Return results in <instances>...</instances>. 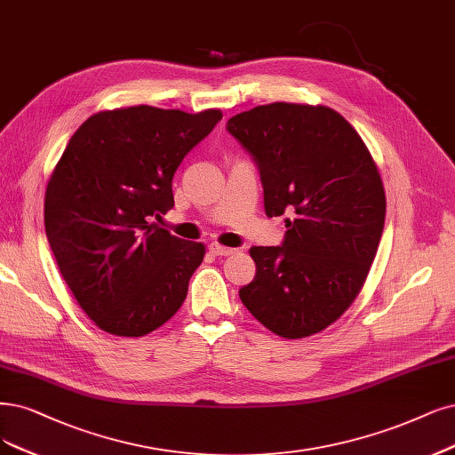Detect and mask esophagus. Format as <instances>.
<instances>
[{
    "mask_svg": "<svg viewBox=\"0 0 455 455\" xmlns=\"http://www.w3.org/2000/svg\"><path fill=\"white\" fill-rule=\"evenodd\" d=\"M234 251H236V249L219 245V243H210V253H213L215 257H228V255L234 253Z\"/></svg>",
    "mask_w": 455,
    "mask_h": 455,
    "instance_id": "1",
    "label": "esophagus"
}]
</instances>
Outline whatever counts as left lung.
Returning <instances> with one entry per match:
<instances>
[{"mask_svg":"<svg viewBox=\"0 0 455 455\" xmlns=\"http://www.w3.org/2000/svg\"><path fill=\"white\" fill-rule=\"evenodd\" d=\"M227 131L255 161L277 247H251L243 306L287 339L328 328L358 296L377 255L386 196L360 134L326 107L272 103L232 116Z\"/></svg>","mask_w":455,"mask_h":455,"instance_id":"1","label":"left lung"}]
</instances>
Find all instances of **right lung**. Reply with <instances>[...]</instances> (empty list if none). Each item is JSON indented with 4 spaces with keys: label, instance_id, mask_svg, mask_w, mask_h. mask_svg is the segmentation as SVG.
Wrapping results in <instances>:
<instances>
[{
    "label": "right lung",
    "instance_id": "add662e5",
    "mask_svg": "<svg viewBox=\"0 0 455 455\" xmlns=\"http://www.w3.org/2000/svg\"><path fill=\"white\" fill-rule=\"evenodd\" d=\"M221 117L108 110L67 144L46 188L44 230L65 283L100 330L140 338L183 304L204 245L154 221L174 206L176 168Z\"/></svg>",
    "mask_w": 455,
    "mask_h": 455
}]
</instances>
